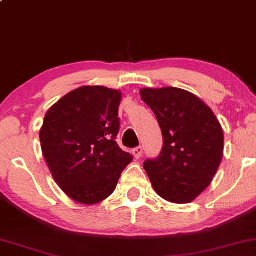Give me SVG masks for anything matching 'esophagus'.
<instances>
[{
    "label": "esophagus",
    "mask_w": 256,
    "mask_h": 256,
    "mask_svg": "<svg viewBox=\"0 0 256 256\" xmlns=\"http://www.w3.org/2000/svg\"><path fill=\"white\" fill-rule=\"evenodd\" d=\"M142 154H143V149H142V146H137L132 150V155L134 156V158H140Z\"/></svg>",
    "instance_id": "34e87169"
}]
</instances>
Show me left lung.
<instances>
[{"label":"left lung","instance_id":"left-lung-1","mask_svg":"<svg viewBox=\"0 0 256 256\" xmlns=\"http://www.w3.org/2000/svg\"><path fill=\"white\" fill-rule=\"evenodd\" d=\"M142 100L155 113L163 146L144 162L152 188L167 202L186 204L211 184L224 149L222 126L196 95L176 87L142 88Z\"/></svg>","mask_w":256,"mask_h":256}]
</instances>
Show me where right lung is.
Returning <instances> with one entry per match:
<instances>
[{"label":"right lung","instance_id":"right-lung-1","mask_svg":"<svg viewBox=\"0 0 256 256\" xmlns=\"http://www.w3.org/2000/svg\"><path fill=\"white\" fill-rule=\"evenodd\" d=\"M122 92L82 86L48 110L39 131L52 178L74 202L93 205L113 193L132 155L116 142Z\"/></svg>","mask_w":256,"mask_h":256}]
</instances>
